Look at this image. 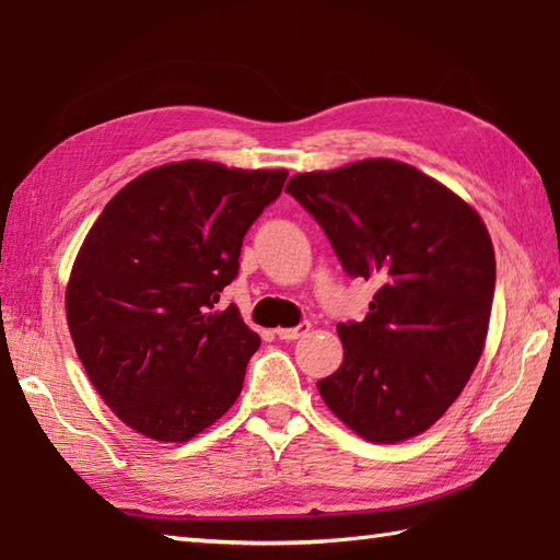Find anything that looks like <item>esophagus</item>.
Instances as JSON below:
<instances>
[{
	"mask_svg": "<svg viewBox=\"0 0 560 560\" xmlns=\"http://www.w3.org/2000/svg\"><path fill=\"white\" fill-rule=\"evenodd\" d=\"M308 330H312V323L302 320L300 326H294V328H278L276 335L280 340H296V338H302V335H306Z\"/></svg>",
	"mask_w": 560,
	"mask_h": 560,
	"instance_id": "34e87169",
	"label": "esophagus"
}]
</instances>
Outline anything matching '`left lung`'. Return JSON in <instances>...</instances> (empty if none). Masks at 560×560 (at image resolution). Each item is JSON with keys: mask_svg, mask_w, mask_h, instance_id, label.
<instances>
[{"mask_svg": "<svg viewBox=\"0 0 560 560\" xmlns=\"http://www.w3.org/2000/svg\"><path fill=\"white\" fill-rule=\"evenodd\" d=\"M284 191L314 215L347 276L378 284L366 318L338 326L345 359L316 383L323 402L374 443L427 431L487 340L495 256L477 210L385 158L296 175Z\"/></svg>", "mask_w": 560, "mask_h": 560, "instance_id": "obj_1", "label": "left lung"}]
</instances>
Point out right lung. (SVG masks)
I'll use <instances>...</instances> for the list:
<instances>
[{
  "label": "right lung",
  "instance_id": "1",
  "mask_svg": "<svg viewBox=\"0 0 560 560\" xmlns=\"http://www.w3.org/2000/svg\"><path fill=\"white\" fill-rule=\"evenodd\" d=\"M284 179L170 163L124 186L85 237L67 288L71 340L95 390L143 436L189 441L240 397L260 338L220 292Z\"/></svg>",
  "mask_w": 560,
  "mask_h": 560
}]
</instances>
